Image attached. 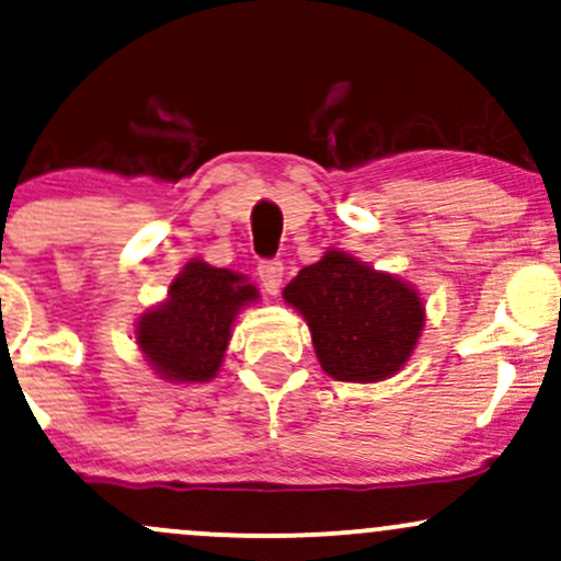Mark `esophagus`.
<instances>
[{
  "label": "esophagus",
  "instance_id": "1",
  "mask_svg": "<svg viewBox=\"0 0 561 561\" xmlns=\"http://www.w3.org/2000/svg\"><path fill=\"white\" fill-rule=\"evenodd\" d=\"M282 276H285V266H282L279 261H261L259 263V279L268 295L279 293Z\"/></svg>",
  "mask_w": 561,
  "mask_h": 561
}]
</instances>
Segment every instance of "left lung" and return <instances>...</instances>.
Segmentation results:
<instances>
[{"label":"left lung","mask_w":561,"mask_h":561,"mask_svg":"<svg viewBox=\"0 0 561 561\" xmlns=\"http://www.w3.org/2000/svg\"><path fill=\"white\" fill-rule=\"evenodd\" d=\"M311 330L321 369L340 382H379L414 353L424 327L420 293L340 250L300 268L282 293Z\"/></svg>","instance_id":"1"}]
</instances>
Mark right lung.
I'll return each instance as SVG.
<instances>
[{
	"label": "right lung",
	"mask_w": 561,
	"mask_h": 561,
	"mask_svg": "<svg viewBox=\"0 0 561 561\" xmlns=\"http://www.w3.org/2000/svg\"><path fill=\"white\" fill-rule=\"evenodd\" d=\"M259 289L248 276L190 261L171 282L169 298L137 321V345L171 382H208L224 362L231 321Z\"/></svg>",
	"instance_id": "1"
}]
</instances>
